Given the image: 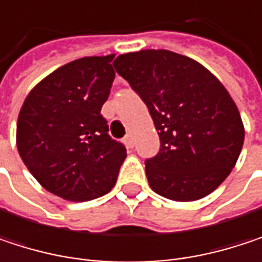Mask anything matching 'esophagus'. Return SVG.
Segmentation results:
<instances>
[{
    "mask_svg": "<svg viewBox=\"0 0 262 262\" xmlns=\"http://www.w3.org/2000/svg\"><path fill=\"white\" fill-rule=\"evenodd\" d=\"M123 142L126 144V147H127V148H132V147H133V136H132V135H127V136H124Z\"/></svg>",
    "mask_w": 262,
    "mask_h": 262,
    "instance_id": "1",
    "label": "esophagus"
}]
</instances>
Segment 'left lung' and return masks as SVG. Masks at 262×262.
I'll list each match as a JSON object with an SVG mask.
<instances>
[{
  "label": "left lung",
  "instance_id": "obj_1",
  "mask_svg": "<svg viewBox=\"0 0 262 262\" xmlns=\"http://www.w3.org/2000/svg\"><path fill=\"white\" fill-rule=\"evenodd\" d=\"M117 73L147 104L161 139L145 161L151 189L170 200L211 194L235 167L244 126L235 101L202 63L168 50H141L115 59Z\"/></svg>",
  "mask_w": 262,
  "mask_h": 262
}]
</instances>
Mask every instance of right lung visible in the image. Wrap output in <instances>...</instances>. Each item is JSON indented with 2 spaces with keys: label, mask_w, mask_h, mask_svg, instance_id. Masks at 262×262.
I'll return each instance as SVG.
<instances>
[{
  "label": "right lung",
  "mask_w": 262,
  "mask_h": 262,
  "mask_svg": "<svg viewBox=\"0 0 262 262\" xmlns=\"http://www.w3.org/2000/svg\"><path fill=\"white\" fill-rule=\"evenodd\" d=\"M115 54L70 62L27 95L16 124L23 162L47 191L71 202L109 192L127 153L112 139L101 106L115 79Z\"/></svg>",
  "instance_id": "add662e5"
}]
</instances>
